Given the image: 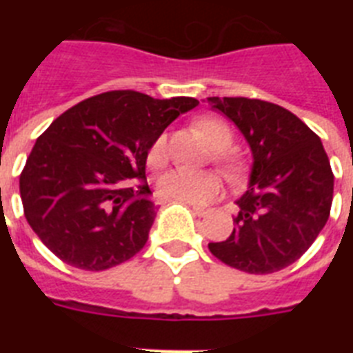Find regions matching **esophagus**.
Instances as JSON below:
<instances>
[{
    "instance_id": "esophagus-1",
    "label": "esophagus",
    "mask_w": 353,
    "mask_h": 353,
    "mask_svg": "<svg viewBox=\"0 0 353 353\" xmlns=\"http://www.w3.org/2000/svg\"><path fill=\"white\" fill-rule=\"evenodd\" d=\"M192 212L198 218H203V216H207L210 212V209H207V207H192Z\"/></svg>"
}]
</instances>
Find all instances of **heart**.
<instances>
[{
	"label": "heart",
	"instance_id": "obj_1",
	"mask_svg": "<svg viewBox=\"0 0 353 353\" xmlns=\"http://www.w3.org/2000/svg\"><path fill=\"white\" fill-rule=\"evenodd\" d=\"M199 132L203 133L210 146L216 148V161L223 166V170L234 172L236 159L225 148H229L234 139L231 126L220 119L205 117L198 121ZM168 159V143L166 135H159L148 150L146 161L152 168H159ZM220 179L212 172H192L185 168H174L165 172L157 179V192L163 199L172 203L205 205L218 198L220 194Z\"/></svg>",
	"mask_w": 353,
	"mask_h": 353
}]
</instances>
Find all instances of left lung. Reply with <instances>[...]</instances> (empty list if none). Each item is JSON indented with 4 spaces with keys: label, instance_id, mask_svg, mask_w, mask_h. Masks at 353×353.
<instances>
[{
    "label": "left lung",
    "instance_id": "left-lung-1",
    "mask_svg": "<svg viewBox=\"0 0 353 353\" xmlns=\"http://www.w3.org/2000/svg\"><path fill=\"white\" fill-rule=\"evenodd\" d=\"M245 137L252 154L247 190L236 199L232 234L209 243L218 260L252 274L296 262L323 231L334 174L321 139L290 110L243 97H209Z\"/></svg>",
    "mask_w": 353,
    "mask_h": 353
}]
</instances>
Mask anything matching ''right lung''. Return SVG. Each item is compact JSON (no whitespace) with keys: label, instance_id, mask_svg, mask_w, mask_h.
Instances as JSON below:
<instances>
[{"label":"right lung","instance_id":"right-lung-1","mask_svg":"<svg viewBox=\"0 0 353 353\" xmlns=\"http://www.w3.org/2000/svg\"><path fill=\"white\" fill-rule=\"evenodd\" d=\"M198 104L108 91L54 119L19 176L25 218L47 249L85 271L137 254L157 214L144 183L150 146Z\"/></svg>","mask_w":353,"mask_h":353}]
</instances>
